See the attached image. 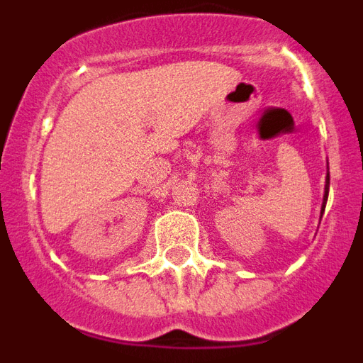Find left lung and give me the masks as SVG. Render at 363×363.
I'll list each match as a JSON object with an SVG mask.
<instances>
[{
	"mask_svg": "<svg viewBox=\"0 0 363 363\" xmlns=\"http://www.w3.org/2000/svg\"><path fill=\"white\" fill-rule=\"evenodd\" d=\"M327 196H329V171H327V178H325V194H323V203H322V214H323V211H325Z\"/></svg>",
	"mask_w": 363,
	"mask_h": 363,
	"instance_id": "8db88e82",
	"label": "left lung"
}]
</instances>
